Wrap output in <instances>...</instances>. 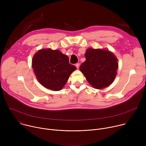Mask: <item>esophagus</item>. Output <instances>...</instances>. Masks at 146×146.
I'll use <instances>...</instances> for the list:
<instances>
[{
	"instance_id": "esophagus-1",
	"label": "esophagus",
	"mask_w": 146,
	"mask_h": 146,
	"mask_svg": "<svg viewBox=\"0 0 146 146\" xmlns=\"http://www.w3.org/2000/svg\"><path fill=\"white\" fill-rule=\"evenodd\" d=\"M76 67L77 68V69H78L79 68V66H80V64L79 63H77V64H76Z\"/></svg>"
}]
</instances>
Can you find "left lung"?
<instances>
[{"label":"left lung","instance_id":"8db88e82","mask_svg":"<svg viewBox=\"0 0 146 146\" xmlns=\"http://www.w3.org/2000/svg\"><path fill=\"white\" fill-rule=\"evenodd\" d=\"M86 60L80 67L90 84L95 88L109 86L117 75L118 60L113 52L103 49L88 48Z\"/></svg>","mask_w":146,"mask_h":146}]
</instances>
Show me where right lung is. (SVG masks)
<instances>
[{
	"instance_id": "add662e5",
	"label": "right lung",
	"mask_w": 146,
	"mask_h": 146,
	"mask_svg": "<svg viewBox=\"0 0 146 146\" xmlns=\"http://www.w3.org/2000/svg\"><path fill=\"white\" fill-rule=\"evenodd\" d=\"M32 68L38 81L45 88L59 91L76 69L69 64V58L59 50H40L32 59Z\"/></svg>"
}]
</instances>
